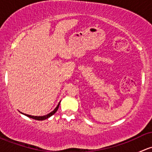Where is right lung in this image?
<instances>
[{
  "instance_id": "obj_1",
  "label": "right lung",
  "mask_w": 152,
  "mask_h": 152,
  "mask_svg": "<svg viewBox=\"0 0 152 152\" xmlns=\"http://www.w3.org/2000/svg\"><path fill=\"white\" fill-rule=\"evenodd\" d=\"M59 104H60V102L59 103V104L57 105V107H56V108L54 109V110L53 111H52L51 113H50L49 114L46 115H44V116H32V115H26V116H28V118H33V119H35V120H37V121H42V120H45V119L48 118L49 117H50L51 115H53V114H54L55 113H56V111H57L58 108H59Z\"/></svg>"
}]
</instances>
